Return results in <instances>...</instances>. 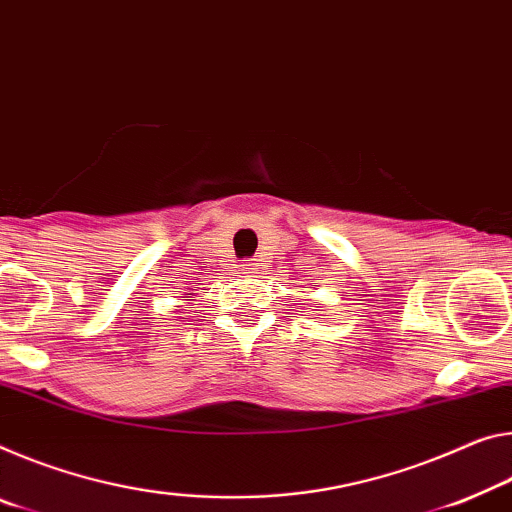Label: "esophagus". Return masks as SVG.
Instances as JSON below:
<instances>
[{
  "instance_id": "obj_1",
  "label": "esophagus",
  "mask_w": 512,
  "mask_h": 512,
  "mask_svg": "<svg viewBox=\"0 0 512 512\" xmlns=\"http://www.w3.org/2000/svg\"><path fill=\"white\" fill-rule=\"evenodd\" d=\"M239 266H241L243 273H255V262H253V259H243Z\"/></svg>"
}]
</instances>
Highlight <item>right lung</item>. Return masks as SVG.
Returning a JSON list of instances; mask_svg holds the SVG:
<instances>
[{
	"instance_id": "1",
	"label": "right lung",
	"mask_w": 512,
	"mask_h": 512,
	"mask_svg": "<svg viewBox=\"0 0 512 512\" xmlns=\"http://www.w3.org/2000/svg\"><path fill=\"white\" fill-rule=\"evenodd\" d=\"M184 298H186V300H191V296H184Z\"/></svg>"
}]
</instances>
